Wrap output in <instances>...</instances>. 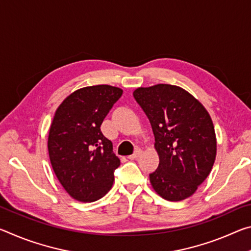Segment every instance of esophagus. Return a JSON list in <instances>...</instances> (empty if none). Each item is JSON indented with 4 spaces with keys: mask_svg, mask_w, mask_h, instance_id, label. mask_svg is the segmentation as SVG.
Instances as JSON below:
<instances>
[{
    "mask_svg": "<svg viewBox=\"0 0 251 251\" xmlns=\"http://www.w3.org/2000/svg\"><path fill=\"white\" fill-rule=\"evenodd\" d=\"M142 152H143V151H142L141 150H137V151H136L134 152V154H133V155H129L128 157H127V158H128V159H130V160L137 159V158H138V157L142 155Z\"/></svg>",
    "mask_w": 251,
    "mask_h": 251,
    "instance_id": "obj_1",
    "label": "esophagus"
}]
</instances>
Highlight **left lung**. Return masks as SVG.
<instances>
[{
  "mask_svg": "<svg viewBox=\"0 0 251 251\" xmlns=\"http://www.w3.org/2000/svg\"><path fill=\"white\" fill-rule=\"evenodd\" d=\"M133 95L151 122L159 156L158 168L150 174L152 188L169 201L188 198L215 163L217 143L209 114L175 85L139 87Z\"/></svg>",
  "mask_w": 251,
  "mask_h": 251,
  "instance_id": "8db88e82",
  "label": "left lung"
}]
</instances>
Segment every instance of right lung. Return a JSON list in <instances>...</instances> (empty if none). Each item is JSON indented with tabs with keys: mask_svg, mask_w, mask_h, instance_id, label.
I'll return each mask as SVG.
<instances>
[{
	"mask_svg": "<svg viewBox=\"0 0 251 251\" xmlns=\"http://www.w3.org/2000/svg\"><path fill=\"white\" fill-rule=\"evenodd\" d=\"M123 91L110 85L80 88L63 100L49 134V155L57 179L78 201H95L108 193L120 158L100 125Z\"/></svg>",
	"mask_w": 251,
	"mask_h": 251,
	"instance_id": "right-lung-1",
	"label": "right lung"
}]
</instances>
